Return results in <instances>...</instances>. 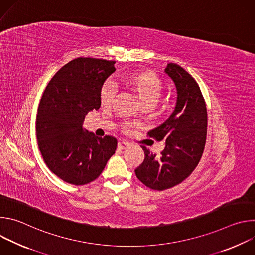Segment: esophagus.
<instances>
[{"instance_id": "obj_1", "label": "esophagus", "mask_w": 255, "mask_h": 255, "mask_svg": "<svg viewBox=\"0 0 255 255\" xmlns=\"http://www.w3.org/2000/svg\"><path fill=\"white\" fill-rule=\"evenodd\" d=\"M129 145L130 144L127 141H119L118 142V148L119 149H125V148H127L129 146Z\"/></svg>"}]
</instances>
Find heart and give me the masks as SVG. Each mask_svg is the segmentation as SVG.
I'll return each mask as SVG.
<instances>
[{"instance_id": "1", "label": "heart", "mask_w": 255, "mask_h": 255, "mask_svg": "<svg viewBox=\"0 0 255 255\" xmlns=\"http://www.w3.org/2000/svg\"><path fill=\"white\" fill-rule=\"evenodd\" d=\"M125 85L130 88L135 95L138 97L139 101L144 107L150 106L159 97L163 83L161 79L152 71H139L126 77L124 79ZM115 89L110 83H105L100 89L99 100L100 104L104 107L110 105ZM123 129L128 131L130 126L128 124H123Z\"/></svg>"}]
</instances>
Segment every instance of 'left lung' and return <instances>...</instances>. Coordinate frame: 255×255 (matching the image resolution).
Segmentation results:
<instances>
[{"label":"left lung","instance_id":"1","mask_svg":"<svg viewBox=\"0 0 255 255\" xmlns=\"http://www.w3.org/2000/svg\"><path fill=\"white\" fill-rule=\"evenodd\" d=\"M165 72L176 87V105L162 124L147 133L156 141L164 140L165 147L156 156L141 145L145 156L135 169L141 183L155 191L180 184L194 171L203 155L207 138V108L198 83L176 63H168Z\"/></svg>","mask_w":255,"mask_h":255}]
</instances>
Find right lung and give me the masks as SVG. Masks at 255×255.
<instances>
[{
    "mask_svg": "<svg viewBox=\"0 0 255 255\" xmlns=\"http://www.w3.org/2000/svg\"><path fill=\"white\" fill-rule=\"evenodd\" d=\"M115 61L79 57L62 66L46 86L36 117L39 150L48 168L75 186L87 185L115 153L117 139L83 130L85 116L101 107L99 92L116 70Z\"/></svg>",
    "mask_w": 255,
    "mask_h": 255,
    "instance_id": "right-lung-1",
    "label": "right lung"
}]
</instances>
